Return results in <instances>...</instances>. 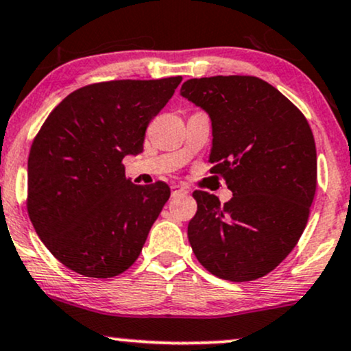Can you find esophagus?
I'll return each mask as SVG.
<instances>
[{
	"label": "esophagus",
	"instance_id": "1",
	"mask_svg": "<svg viewBox=\"0 0 351 351\" xmlns=\"http://www.w3.org/2000/svg\"><path fill=\"white\" fill-rule=\"evenodd\" d=\"M189 192V189L185 187L184 184H176V185H172L171 187V193H172V197H176V195H182V193H187Z\"/></svg>",
	"mask_w": 351,
	"mask_h": 351
}]
</instances>
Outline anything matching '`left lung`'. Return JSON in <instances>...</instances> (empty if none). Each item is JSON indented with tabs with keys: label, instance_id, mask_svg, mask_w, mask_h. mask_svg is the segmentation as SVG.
Masks as SVG:
<instances>
[{
	"label": "left lung",
	"instance_id": "8db88e82",
	"mask_svg": "<svg viewBox=\"0 0 351 351\" xmlns=\"http://www.w3.org/2000/svg\"><path fill=\"white\" fill-rule=\"evenodd\" d=\"M180 96L211 119V174L232 198L195 190L189 223L193 254L210 274L252 281L270 274L295 249L317 187V154L302 112L255 76L189 80Z\"/></svg>",
	"mask_w": 351,
	"mask_h": 351
}]
</instances>
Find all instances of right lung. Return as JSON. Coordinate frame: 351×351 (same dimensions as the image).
<instances>
[{
    "label": "right lung",
    "mask_w": 351,
    "mask_h": 351,
    "mask_svg": "<svg viewBox=\"0 0 351 351\" xmlns=\"http://www.w3.org/2000/svg\"><path fill=\"white\" fill-rule=\"evenodd\" d=\"M182 77L104 81L63 99L38 130L27 161V211L64 267L112 278L135 263L171 197L166 182L135 185L123 158L143 151L146 128Z\"/></svg>",
    "instance_id": "obj_1"
}]
</instances>
